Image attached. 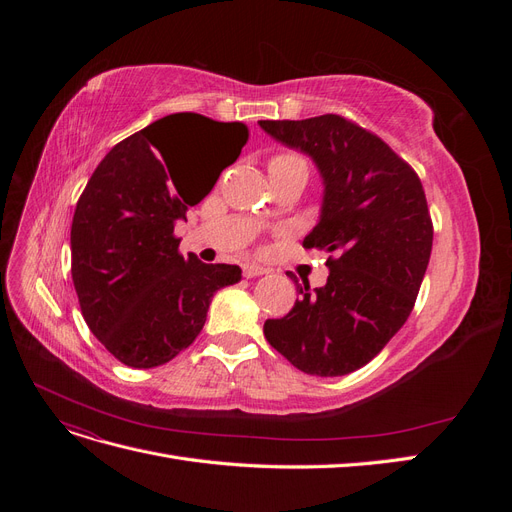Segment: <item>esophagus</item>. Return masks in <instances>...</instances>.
<instances>
[{
	"instance_id": "esophagus-1",
	"label": "esophagus",
	"mask_w": 512,
	"mask_h": 512,
	"mask_svg": "<svg viewBox=\"0 0 512 512\" xmlns=\"http://www.w3.org/2000/svg\"><path fill=\"white\" fill-rule=\"evenodd\" d=\"M265 273H269V269L260 267V265H245V267H243V277H247V280H250V277L265 275Z\"/></svg>"
}]
</instances>
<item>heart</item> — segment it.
Instances as JSON below:
<instances>
[{
	"instance_id": "b5f03b06",
	"label": "heart",
	"mask_w": 512,
	"mask_h": 512,
	"mask_svg": "<svg viewBox=\"0 0 512 512\" xmlns=\"http://www.w3.org/2000/svg\"><path fill=\"white\" fill-rule=\"evenodd\" d=\"M269 175L284 173V170H307V160L297 151H277L269 158Z\"/></svg>"
}]
</instances>
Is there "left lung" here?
Returning <instances> with one entry per match:
<instances>
[{
    "label": "left lung",
    "instance_id": "8db88e82",
    "mask_svg": "<svg viewBox=\"0 0 512 512\" xmlns=\"http://www.w3.org/2000/svg\"><path fill=\"white\" fill-rule=\"evenodd\" d=\"M260 128L314 158L324 200L303 247L329 252L322 288L288 273L299 299L265 322V337L305 374H350L391 342L414 307L433 243L423 183L380 136L342 115L267 119Z\"/></svg>",
    "mask_w": 512,
    "mask_h": 512
}]
</instances>
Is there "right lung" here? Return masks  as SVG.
Instances as JSON below:
<instances>
[{
  "label": "right lung",
  "instance_id": "add662e5",
  "mask_svg": "<svg viewBox=\"0 0 512 512\" xmlns=\"http://www.w3.org/2000/svg\"><path fill=\"white\" fill-rule=\"evenodd\" d=\"M247 138L241 121L175 113L123 138L89 177L70 230L72 282L87 327L123 365L175 359L203 331L213 294L241 280L237 265L185 260L175 220L222 173H194V153L222 145L232 164Z\"/></svg>",
  "mask_w": 512,
  "mask_h": 512
}]
</instances>
